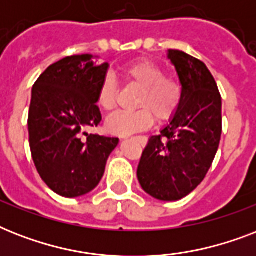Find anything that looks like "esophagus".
Listing matches in <instances>:
<instances>
[{
    "mask_svg": "<svg viewBox=\"0 0 256 256\" xmlns=\"http://www.w3.org/2000/svg\"><path fill=\"white\" fill-rule=\"evenodd\" d=\"M140 140H142L144 144H146V138H144V136H142V138H140Z\"/></svg>",
    "mask_w": 256,
    "mask_h": 256,
    "instance_id": "obj_1",
    "label": "esophagus"
}]
</instances>
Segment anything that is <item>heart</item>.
Returning <instances> with one entry per match:
<instances>
[{"label": "heart", "mask_w": 256, "mask_h": 256, "mask_svg": "<svg viewBox=\"0 0 256 256\" xmlns=\"http://www.w3.org/2000/svg\"><path fill=\"white\" fill-rule=\"evenodd\" d=\"M122 76L132 86L140 88L136 112H116L106 120V130L116 136H130L148 128L156 118L158 122L170 120L183 100V86L174 77L164 76V70L154 62L138 60L122 69ZM120 88L112 76L104 77L96 92V104L104 112L116 106Z\"/></svg>", "instance_id": "1"}]
</instances>
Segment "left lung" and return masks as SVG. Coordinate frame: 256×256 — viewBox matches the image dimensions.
Instances as JSON below:
<instances>
[{"instance_id": "obj_1", "label": "left lung", "mask_w": 256, "mask_h": 256, "mask_svg": "<svg viewBox=\"0 0 256 256\" xmlns=\"http://www.w3.org/2000/svg\"><path fill=\"white\" fill-rule=\"evenodd\" d=\"M168 58L183 86L182 104L160 136L148 140L136 176L152 198L179 200L204 179L218 152L222 98L202 61L172 49Z\"/></svg>"}]
</instances>
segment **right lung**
Returning a JSON list of instances; mask_svg holds the SVG:
<instances>
[{"instance_id":"add662e5","label":"right lung","mask_w":256,"mask_h":256,"mask_svg":"<svg viewBox=\"0 0 256 256\" xmlns=\"http://www.w3.org/2000/svg\"><path fill=\"white\" fill-rule=\"evenodd\" d=\"M108 64L90 54L50 65L32 90L29 144L34 164L49 188L66 198L94 190L104 176L118 138L88 134L102 120L96 92Z\"/></svg>"}]
</instances>
